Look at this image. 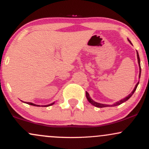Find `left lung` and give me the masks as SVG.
Wrapping results in <instances>:
<instances>
[{
	"label": "left lung",
	"instance_id": "8db88e82",
	"mask_svg": "<svg viewBox=\"0 0 149 149\" xmlns=\"http://www.w3.org/2000/svg\"><path fill=\"white\" fill-rule=\"evenodd\" d=\"M127 40H128V41H129V42H130V43L132 44V42H131L130 40L129 39H127ZM136 56H137L138 64H139V78H140V76H141V66H140V59H139V53H138L137 51H136ZM139 82H138V83H136V85H135V87H134V90H132V92L130 94V95H128L127 97H125L124 99H123V100H121L118 101V102H115V103H114L113 104H112V105H109V104H104L98 103V102H95V101H94L93 100H92V99L91 98V97H90V95H89L88 92H86V93H85V95H86L87 100H88V102H90V103L91 104H92V105L95 106V107H98V108H103V107H116V106H118V105H120V104H123V102H126V101H127L128 100H129L130 98V97H132V95L133 94H134V92H135V90H136V88H137L138 85H139Z\"/></svg>",
	"mask_w": 149,
	"mask_h": 149
}]
</instances>
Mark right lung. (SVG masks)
I'll use <instances>...</instances> for the list:
<instances>
[{
  "label": "right lung",
  "instance_id": "1",
  "mask_svg": "<svg viewBox=\"0 0 149 149\" xmlns=\"http://www.w3.org/2000/svg\"><path fill=\"white\" fill-rule=\"evenodd\" d=\"M26 104H29V105H32V106H35V107H49V106H51V105H53V104H54V102H53L52 104H49L48 105H42V106H40V105H36V104H33V103H31V102H27V103Z\"/></svg>",
  "mask_w": 149,
  "mask_h": 149
}]
</instances>
